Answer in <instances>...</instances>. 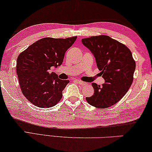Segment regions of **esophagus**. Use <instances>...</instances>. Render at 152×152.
<instances>
[{
  "mask_svg": "<svg viewBox=\"0 0 152 152\" xmlns=\"http://www.w3.org/2000/svg\"><path fill=\"white\" fill-rule=\"evenodd\" d=\"M76 82H78L79 83V85H86V83L83 82V81H81V80H76Z\"/></svg>",
  "mask_w": 152,
  "mask_h": 152,
  "instance_id": "1",
  "label": "esophagus"
}]
</instances>
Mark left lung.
<instances>
[{"label":"left lung","instance_id":"left-lung-1","mask_svg":"<svg viewBox=\"0 0 152 152\" xmlns=\"http://www.w3.org/2000/svg\"><path fill=\"white\" fill-rule=\"evenodd\" d=\"M82 43L94 54L105 80L102 86L92 83L94 94L86 100L96 108L110 107L125 96L133 82L136 63L132 53L126 45L107 35L85 38Z\"/></svg>","mask_w":152,"mask_h":152}]
</instances>
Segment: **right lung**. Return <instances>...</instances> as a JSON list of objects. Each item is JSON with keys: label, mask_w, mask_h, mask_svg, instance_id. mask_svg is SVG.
Here are the masks:
<instances>
[{"label": "right lung", "mask_w": 152, "mask_h": 152, "mask_svg": "<svg viewBox=\"0 0 152 152\" xmlns=\"http://www.w3.org/2000/svg\"><path fill=\"white\" fill-rule=\"evenodd\" d=\"M76 38H42L18 55L16 72L20 89L33 104L50 108L62 98L63 90L69 80H61L56 74L50 73L49 69L62 64L65 52Z\"/></svg>", "instance_id": "obj_1"}]
</instances>
